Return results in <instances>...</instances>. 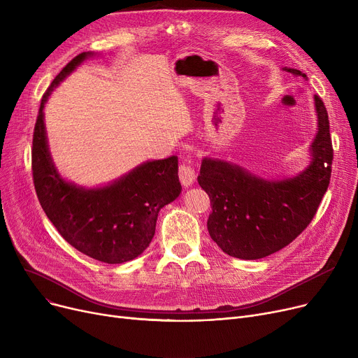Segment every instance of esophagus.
<instances>
[{"label": "esophagus", "instance_id": "obj_1", "mask_svg": "<svg viewBox=\"0 0 358 358\" xmlns=\"http://www.w3.org/2000/svg\"><path fill=\"white\" fill-rule=\"evenodd\" d=\"M178 177H180V181L184 187H190L194 181H196V173L192 165L189 164H182L180 165L178 168Z\"/></svg>", "mask_w": 358, "mask_h": 358}]
</instances>
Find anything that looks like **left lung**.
<instances>
[{
    "label": "left lung",
    "instance_id": "obj_1",
    "mask_svg": "<svg viewBox=\"0 0 358 358\" xmlns=\"http://www.w3.org/2000/svg\"><path fill=\"white\" fill-rule=\"evenodd\" d=\"M281 69L308 81L302 71ZM313 107L316 135L309 145V162L296 176H258L228 159H201L197 180L213 210L208 231L224 254L241 259L268 257L289 245L313 219L329 185L334 152L328 113L317 96Z\"/></svg>",
    "mask_w": 358,
    "mask_h": 358
}]
</instances>
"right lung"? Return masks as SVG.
<instances>
[{
    "label": "right lung",
    "instance_id": "1",
    "mask_svg": "<svg viewBox=\"0 0 358 358\" xmlns=\"http://www.w3.org/2000/svg\"><path fill=\"white\" fill-rule=\"evenodd\" d=\"M94 56L97 53L75 56L43 94L33 134V181L42 209L68 243L97 261L122 264L149 247L159 210L181 194L178 157L145 161L116 180L92 187L59 173L49 149L45 106L52 91Z\"/></svg>",
    "mask_w": 358,
    "mask_h": 358
}]
</instances>
